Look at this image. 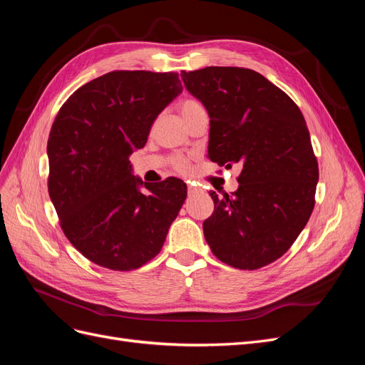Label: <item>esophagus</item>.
Segmentation results:
<instances>
[{
  "instance_id": "esophagus-1",
  "label": "esophagus",
  "mask_w": 365,
  "mask_h": 365,
  "mask_svg": "<svg viewBox=\"0 0 365 365\" xmlns=\"http://www.w3.org/2000/svg\"><path fill=\"white\" fill-rule=\"evenodd\" d=\"M187 189H189V195L197 193V187L193 182H190V181H187Z\"/></svg>"
}]
</instances>
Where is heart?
<instances>
[{
  "label": "heart",
  "mask_w": 365,
  "mask_h": 365,
  "mask_svg": "<svg viewBox=\"0 0 365 365\" xmlns=\"http://www.w3.org/2000/svg\"><path fill=\"white\" fill-rule=\"evenodd\" d=\"M197 108H202L200 102L193 101V98H185V101H182L180 103V113H181V115H185V114L195 111V109H197ZM175 165H176V169L187 170V168H189V163H187V160H184V158H176Z\"/></svg>",
  "instance_id": "1"
}]
</instances>
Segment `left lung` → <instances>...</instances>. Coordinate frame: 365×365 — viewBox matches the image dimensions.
<instances>
[{
    "instance_id": "obj_1",
    "label": "left lung",
    "mask_w": 365,
    "mask_h": 365,
    "mask_svg": "<svg viewBox=\"0 0 365 365\" xmlns=\"http://www.w3.org/2000/svg\"><path fill=\"white\" fill-rule=\"evenodd\" d=\"M181 77L208 113V158L242 168L236 192H210L207 244L230 267L259 269L289 250L315 205L318 164L304 117L288 94L248 68L207 67Z\"/></svg>"
}]
</instances>
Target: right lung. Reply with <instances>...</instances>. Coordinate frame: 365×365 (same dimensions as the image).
I'll use <instances>...</instances> for the list:
<instances>
[{
  "label": "right lung",
  "mask_w": 365,
  "mask_h": 365,
  "mask_svg": "<svg viewBox=\"0 0 365 365\" xmlns=\"http://www.w3.org/2000/svg\"><path fill=\"white\" fill-rule=\"evenodd\" d=\"M181 93L178 73L113 71L76 90L53 121L50 200L65 236L96 264L137 269L164 245L187 187L178 178L145 182L129 155Z\"/></svg>",
  "instance_id": "1"
}]
</instances>
